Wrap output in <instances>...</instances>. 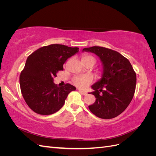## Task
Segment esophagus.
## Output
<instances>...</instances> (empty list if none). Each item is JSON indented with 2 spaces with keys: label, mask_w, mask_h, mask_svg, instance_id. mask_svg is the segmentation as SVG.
<instances>
[{
  "label": "esophagus",
  "mask_w": 156,
  "mask_h": 156,
  "mask_svg": "<svg viewBox=\"0 0 156 156\" xmlns=\"http://www.w3.org/2000/svg\"><path fill=\"white\" fill-rule=\"evenodd\" d=\"M79 92L81 94H82L83 95H84V96L87 95V92L86 91H83V90H79Z\"/></svg>",
  "instance_id": "34e87169"
}]
</instances>
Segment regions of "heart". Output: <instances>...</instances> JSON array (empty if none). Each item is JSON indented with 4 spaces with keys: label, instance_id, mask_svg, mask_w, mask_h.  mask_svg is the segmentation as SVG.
Returning <instances> with one entry per match:
<instances>
[{
    "label": "heart",
    "instance_id": "obj_1",
    "mask_svg": "<svg viewBox=\"0 0 156 156\" xmlns=\"http://www.w3.org/2000/svg\"><path fill=\"white\" fill-rule=\"evenodd\" d=\"M82 61L83 63H96V58L94 56L90 55H84L82 56ZM92 81V77L89 75H78L73 78V82L76 85L80 88H85Z\"/></svg>",
    "mask_w": 156,
    "mask_h": 156
}]
</instances>
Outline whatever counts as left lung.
Wrapping results in <instances>:
<instances>
[{
  "instance_id": "1",
  "label": "left lung",
  "mask_w": 156,
  "mask_h": 156,
  "mask_svg": "<svg viewBox=\"0 0 156 156\" xmlns=\"http://www.w3.org/2000/svg\"><path fill=\"white\" fill-rule=\"evenodd\" d=\"M82 52L96 55L102 64L101 77L92 84L95 103L88 108L103 119H111L124 111L133 99L136 73L129 61L119 52L103 47L84 48ZM102 94H100V92Z\"/></svg>"
}]
</instances>
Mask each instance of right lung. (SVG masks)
I'll return each mask as SVG.
<instances>
[{"label": "right lung", "instance_id": "add662e5", "mask_svg": "<svg viewBox=\"0 0 156 156\" xmlns=\"http://www.w3.org/2000/svg\"><path fill=\"white\" fill-rule=\"evenodd\" d=\"M79 52L78 48L52 44L37 49L28 56L20 81L23 98L37 114L49 115L60 110L68 94L76 88L70 84L58 87L53 82L68 58Z\"/></svg>", "mask_w": 156, "mask_h": 156}]
</instances>
